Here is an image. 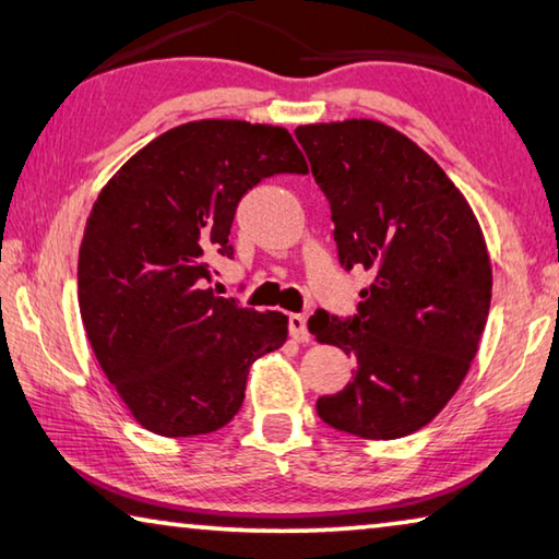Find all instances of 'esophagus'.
<instances>
[{"mask_svg": "<svg viewBox=\"0 0 559 559\" xmlns=\"http://www.w3.org/2000/svg\"><path fill=\"white\" fill-rule=\"evenodd\" d=\"M288 330H290V337L296 340V343H308L310 340L306 316H298V313L288 316Z\"/></svg>", "mask_w": 559, "mask_h": 559, "instance_id": "1", "label": "esophagus"}]
</instances>
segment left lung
Returning a JSON list of instances; mask_svg holds the SVG:
<instances>
[{
  "instance_id": "obj_1",
  "label": "left lung",
  "mask_w": 559,
  "mask_h": 559,
  "mask_svg": "<svg viewBox=\"0 0 559 559\" xmlns=\"http://www.w3.org/2000/svg\"><path fill=\"white\" fill-rule=\"evenodd\" d=\"M330 202L337 257L372 273L353 320H308L355 359L353 382L318 416L359 439H400L437 416L468 374L493 273L466 197L404 132L370 118L296 128Z\"/></svg>"
}]
</instances>
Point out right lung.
Instances as JSON below:
<instances>
[{"label":"right lung","mask_w":559,"mask_h":559,"mask_svg":"<svg viewBox=\"0 0 559 559\" xmlns=\"http://www.w3.org/2000/svg\"><path fill=\"white\" fill-rule=\"evenodd\" d=\"M278 173H308L286 128L192 120L138 150L93 202L79 251L81 320L112 390L157 437L226 427L249 367L286 343L278 310L206 288L212 253H234L236 204Z\"/></svg>","instance_id":"1"}]
</instances>
